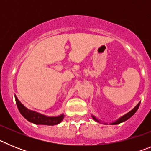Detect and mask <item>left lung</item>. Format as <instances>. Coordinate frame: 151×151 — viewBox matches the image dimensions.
Segmentation results:
<instances>
[{"mask_svg": "<svg viewBox=\"0 0 151 151\" xmlns=\"http://www.w3.org/2000/svg\"><path fill=\"white\" fill-rule=\"evenodd\" d=\"M140 104H141V102L138 103V104L136 105V106H134V107L133 108L132 110H131L130 112H129V113H126V114H125V115H124V116H121L120 118H119L118 119H117V120L115 121V122H110V125H117V124H119V123H121V122H125V121H126V120H127V119H129V118H131V117L132 116L134 115V113H136V111L138 110V107H139V106H140ZM91 116H92V118L94 119V120H95L96 122H100V123H101V120H99V119H97L96 118V117L94 116L91 115ZM102 123H103V122H102ZM104 123L105 125H107V123H106V122H104Z\"/></svg>", "mask_w": 151, "mask_h": 151, "instance_id": "left-lung-1", "label": "left lung"}]
</instances>
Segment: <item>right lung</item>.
<instances>
[{
  "label": "right lung",
  "mask_w": 151,
  "mask_h": 151,
  "mask_svg": "<svg viewBox=\"0 0 151 151\" xmlns=\"http://www.w3.org/2000/svg\"><path fill=\"white\" fill-rule=\"evenodd\" d=\"M16 103L19 111L20 112L22 116L26 119L28 121L36 124V125H54L59 124L62 122L64 118L63 114H61L58 116H47L41 113H37L33 110H29L28 108L22 104L20 101H19L17 96L15 95Z\"/></svg>",
  "instance_id": "right-lung-1"
}]
</instances>
